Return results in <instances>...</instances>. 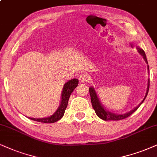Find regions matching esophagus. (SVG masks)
Listing matches in <instances>:
<instances>
[{"instance_id":"34e87169","label":"esophagus","mask_w":157,"mask_h":157,"mask_svg":"<svg viewBox=\"0 0 157 157\" xmlns=\"http://www.w3.org/2000/svg\"><path fill=\"white\" fill-rule=\"evenodd\" d=\"M89 78H90V77H89V75L87 74H86V73H83V74H81L80 76H79V81H80L81 82H87L89 80Z\"/></svg>"}]
</instances>
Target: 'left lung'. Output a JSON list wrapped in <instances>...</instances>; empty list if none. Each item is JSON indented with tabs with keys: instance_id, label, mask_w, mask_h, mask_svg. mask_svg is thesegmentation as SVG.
Segmentation results:
<instances>
[{
	"instance_id": "1",
	"label": "left lung",
	"mask_w": 157,
	"mask_h": 157,
	"mask_svg": "<svg viewBox=\"0 0 157 157\" xmlns=\"http://www.w3.org/2000/svg\"><path fill=\"white\" fill-rule=\"evenodd\" d=\"M137 49H138L139 53H140V55L143 56V57H144V60L146 61V63L148 64V61H147L146 54H145L144 50H143L142 49H140V48L138 47V46L137 47ZM148 70L149 71L148 65ZM149 84H149V79H148L146 93V95H145V97H144V100H142V102H141L136 108H135L134 109H132V111H129L128 113H126L124 114H116V113H112V112H110V111H107L106 109H105V108L102 106L101 102H100V101L99 98H98V95H97V93H96L95 90H94V89L92 87V86H91V87H90V89H89V91H90V97H91V102H92V107H93L94 111H95V113L97 115H98V117L100 118V119L102 120H105V121H111V120H113V121H119V120L126 119V118L129 117L131 114H132L133 113H134V112L136 111V110L138 109L139 107H140V105H141V104L144 102L145 99H146L147 94H148V90H149Z\"/></svg>"
}]
</instances>
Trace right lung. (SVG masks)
I'll use <instances>...</instances> for the list:
<instances>
[{
    "label": "right lung",
    "mask_w": 157,
    "mask_h": 157,
    "mask_svg": "<svg viewBox=\"0 0 157 157\" xmlns=\"http://www.w3.org/2000/svg\"><path fill=\"white\" fill-rule=\"evenodd\" d=\"M78 84V80L77 78H73L70 80L67 83H65L64 85V87L63 89V92H62V98L60 105H59V108L53 115L50 116L49 117L42 118V119H36V118H30L28 117L29 119L33 120V121H39V122L42 123H54L59 120L62 117H63L64 113H65V111L66 109L67 106V102H68V100L70 96H71V93L75 88Z\"/></svg>",
    "instance_id": "obj_1"
}]
</instances>
